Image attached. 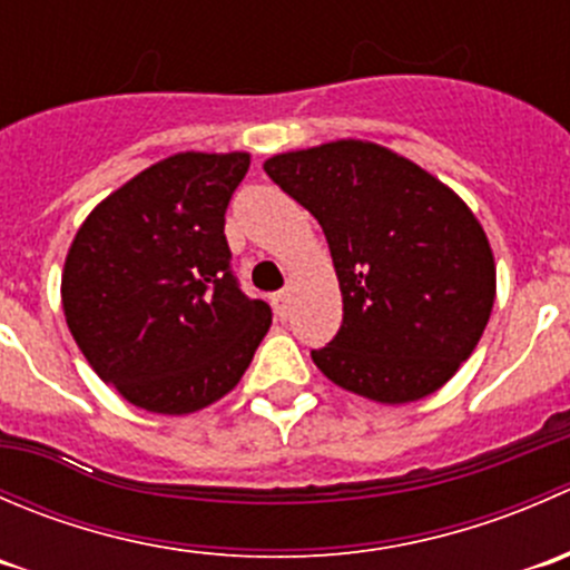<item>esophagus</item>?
I'll list each match as a JSON object with an SVG mask.
<instances>
[{
	"label": "esophagus",
	"mask_w": 570,
	"mask_h": 570,
	"mask_svg": "<svg viewBox=\"0 0 570 570\" xmlns=\"http://www.w3.org/2000/svg\"><path fill=\"white\" fill-rule=\"evenodd\" d=\"M273 306H275V314H278L281 320H286V312H289V289H281L278 295L273 297Z\"/></svg>",
	"instance_id": "34e87169"
}]
</instances>
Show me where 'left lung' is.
Wrapping results in <instances>:
<instances>
[{
	"mask_svg": "<svg viewBox=\"0 0 570 570\" xmlns=\"http://www.w3.org/2000/svg\"><path fill=\"white\" fill-rule=\"evenodd\" d=\"M267 176L320 220L342 289L331 383L381 405L439 392L480 342L497 264L485 228L441 178L370 140L275 154Z\"/></svg>",
	"mask_w": 570,
	"mask_h": 570,
	"instance_id": "1",
	"label": "left lung"
}]
</instances>
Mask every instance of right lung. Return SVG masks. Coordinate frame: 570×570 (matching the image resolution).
Returning <instances> with one entry per match:
<instances>
[{
	"instance_id": "right-lung-1",
	"label": "right lung",
	"mask_w": 570,
	"mask_h": 570,
	"mask_svg": "<svg viewBox=\"0 0 570 570\" xmlns=\"http://www.w3.org/2000/svg\"><path fill=\"white\" fill-rule=\"evenodd\" d=\"M250 154L181 151L109 193L62 267L68 331L126 402L165 416L223 400L273 312L232 275L226 206Z\"/></svg>"
}]
</instances>
